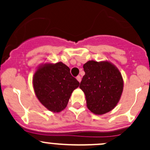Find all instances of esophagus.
<instances>
[{
	"mask_svg": "<svg viewBox=\"0 0 150 150\" xmlns=\"http://www.w3.org/2000/svg\"><path fill=\"white\" fill-rule=\"evenodd\" d=\"M76 79L78 80V82H81V77L80 76V75H78V76L76 77Z\"/></svg>",
	"mask_w": 150,
	"mask_h": 150,
	"instance_id": "obj_1",
	"label": "esophagus"
}]
</instances>
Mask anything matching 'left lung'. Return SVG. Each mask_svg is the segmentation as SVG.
Here are the masks:
<instances>
[{
    "label": "left lung",
    "instance_id": "obj_1",
    "mask_svg": "<svg viewBox=\"0 0 150 150\" xmlns=\"http://www.w3.org/2000/svg\"><path fill=\"white\" fill-rule=\"evenodd\" d=\"M80 88L86 95L87 107L96 115L111 111L118 103L123 89L120 71L109 62L88 61Z\"/></svg>",
    "mask_w": 150,
    "mask_h": 150
}]
</instances>
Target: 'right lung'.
Returning <instances> with one entry per match:
<instances>
[{
    "instance_id": "right-lung-1",
    "label": "right lung",
    "mask_w": 150,
    "mask_h": 150,
    "mask_svg": "<svg viewBox=\"0 0 150 150\" xmlns=\"http://www.w3.org/2000/svg\"><path fill=\"white\" fill-rule=\"evenodd\" d=\"M33 88L40 103L50 111L59 112L67 107L71 93L80 83L62 62L45 64L33 76Z\"/></svg>"
}]
</instances>
